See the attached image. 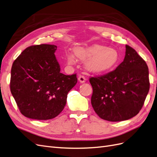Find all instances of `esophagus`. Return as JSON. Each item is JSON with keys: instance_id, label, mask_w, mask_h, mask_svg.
<instances>
[{"instance_id": "obj_1", "label": "esophagus", "mask_w": 157, "mask_h": 157, "mask_svg": "<svg viewBox=\"0 0 157 157\" xmlns=\"http://www.w3.org/2000/svg\"><path fill=\"white\" fill-rule=\"evenodd\" d=\"M78 80L80 83H83L84 82H86V78H85V77L83 75H80L78 77Z\"/></svg>"}]
</instances>
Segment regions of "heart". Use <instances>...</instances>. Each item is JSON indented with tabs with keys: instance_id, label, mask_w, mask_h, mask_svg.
I'll list each match as a JSON object with an SVG mask.
<instances>
[{
	"instance_id": "heart-1",
	"label": "heart",
	"mask_w": 157,
	"mask_h": 157,
	"mask_svg": "<svg viewBox=\"0 0 157 157\" xmlns=\"http://www.w3.org/2000/svg\"><path fill=\"white\" fill-rule=\"evenodd\" d=\"M75 54L81 60L89 59L88 67L96 71H107L115 67L119 59L118 52L113 48H107L101 45H94L87 48H77ZM69 64L75 62V56L70 54L67 56Z\"/></svg>"
}]
</instances>
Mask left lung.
Here are the masks:
<instances>
[{
  "instance_id": "1",
  "label": "left lung",
  "mask_w": 157,
  "mask_h": 157,
  "mask_svg": "<svg viewBox=\"0 0 157 157\" xmlns=\"http://www.w3.org/2000/svg\"><path fill=\"white\" fill-rule=\"evenodd\" d=\"M93 88L91 103L102 119L128 120L138 114L149 92V69L137 52L126 45L124 61L113 71L90 77Z\"/></svg>"
}]
</instances>
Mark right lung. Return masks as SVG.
I'll return each mask as SVG.
<instances>
[{"label": "right lung", "instance_id": "obj_1", "mask_svg": "<svg viewBox=\"0 0 157 157\" xmlns=\"http://www.w3.org/2000/svg\"><path fill=\"white\" fill-rule=\"evenodd\" d=\"M56 49L52 44L29 46L12 64L10 91L20 111L27 118L48 120L58 116L77 82V74L60 73Z\"/></svg>", "mask_w": 157, "mask_h": 157}]
</instances>
